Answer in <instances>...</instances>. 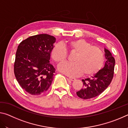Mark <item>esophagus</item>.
I'll use <instances>...</instances> for the list:
<instances>
[{
    "label": "esophagus",
    "instance_id": "obj_1",
    "mask_svg": "<svg viewBox=\"0 0 128 128\" xmlns=\"http://www.w3.org/2000/svg\"><path fill=\"white\" fill-rule=\"evenodd\" d=\"M69 80H70L71 81H74V80H76V78H73V77H69Z\"/></svg>",
    "mask_w": 128,
    "mask_h": 128
}]
</instances>
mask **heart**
I'll list each match as a JSON object with an SVG mask.
<instances>
[{"instance_id":"obj_1","label":"heart","mask_w":128,"mask_h":128,"mask_svg":"<svg viewBox=\"0 0 128 128\" xmlns=\"http://www.w3.org/2000/svg\"><path fill=\"white\" fill-rule=\"evenodd\" d=\"M70 52L76 54L73 63H64L59 66V70L67 76H78L82 73L85 76L95 74L102 66L104 56L98 47L92 46L83 39L71 40L66 43ZM51 57L58 64L65 62L68 58L66 48L60 44L55 45L52 49Z\"/></svg>"}]
</instances>
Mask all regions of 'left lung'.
<instances>
[{
    "label": "left lung",
    "mask_w": 128,
    "mask_h": 128,
    "mask_svg": "<svg viewBox=\"0 0 128 128\" xmlns=\"http://www.w3.org/2000/svg\"><path fill=\"white\" fill-rule=\"evenodd\" d=\"M106 61L104 66L91 78L82 80L83 88L76 92L80 98L88 99L102 94L110 85L113 78L115 60L108 50L104 48Z\"/></svg>",
    "instance_id": "obj_1"
}]
</instances>
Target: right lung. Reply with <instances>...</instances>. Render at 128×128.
<instances>
[{"label": "right lung", "mask_w": 128, "mask_h": 128, "mask_svg": "<svg viewBox=\"0 0 128 128\" xmlns=\"http://www.w3.org/2000/svg\"><path fill=\"white\" fill-rule=\"evenodd\" d=\"M54 36L38 34L22 40L17 47L14 73L17 82L30 94L38 95L48 90L55 73L50 63Z\"/></svg>", "instance_id": "obj_1"}]
</instances>
